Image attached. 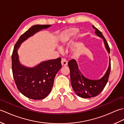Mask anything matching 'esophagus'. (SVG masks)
I'll list each match as a JSON object with an SVG mask.
<instances>
[{
    "mask_svg": "<svg viewBox=\"0 0 124 124\" xmlns=\"http://www.w3.org/2000/svg\"><path fill=\"white\" fill-rule=\"evenodd\" d=\"M68 64L67 61L65 59H62L61 60V65L62 66H66Z\"/></svg>",
    "mask_w": 124,
    "mask_h": 124,
    "instance_id": "34e87169",
    "label": "esophagus"
}]
</instances>
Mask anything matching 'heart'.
<instances>
[{
    "instance_id": "1",
    "label": "heart",
    "mask_w": 124,
    "mask_h": 124,
    "mask_svg": "<svg viewBox=\"0 0 124 124\" xmlns=\"http://www.w3.org/2000/svg\"><path fill=\"white\" fill-rule=\"evenodd\" d=\"M79 31V30L78 28L75 27L71 28L63 31L60 38V41L61 45L64 46L65 45H67L71 40L72 38L77 35ZM58 49L59 51L61 50L60 48H58Z\"/></svg>"
}]
</instances>
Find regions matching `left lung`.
Instances as JSON below:
<instances>
[{
    "mask_svg": "<svg viewBox=\"0 0 124 124\" xmlns=\"http://www.w3.org/2000/svg\"><path fill=\"white\" fill-rule=\"evenodd\" d=\"M93 28L95 30V33L96 35L103 39L105 47L108 53L110 54L109 46L102 32L94 25H93ZM68 66L70 69L72 87L77 95L82 98H91L98 95L104 89L108 81L111 69L110 57L109 66L107 71L104 75L99 79L92 80L85 77L79 69L77 63L74 59L69 61Z\"/></svg>",
    "mask_w": 124,
    "mask_h": 124,
    "instance_id": "obj_1",
    "label": "left lung"
}]
</instances>
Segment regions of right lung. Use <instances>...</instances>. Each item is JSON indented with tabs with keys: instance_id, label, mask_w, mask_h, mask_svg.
Returning <instances> with one entry per match:
<instances>
[{
	"instance_id": "1",
	"label": "right lung",
	"mask_w": 124,
	"mask_h": 124,
	"mask_svg": "<svg viewBox=\"0 0 124 124\" xmlns=\"http://www.w3.org/2000/svg\"><path fill=\"white\" fill-rule=\"evenodd\" d=\"M51 27V25H33L21 36L13 50L12 71L17 89L29 99L41 100L51 92L55 76L61 68V58L41 62L33 67L22 64L17 50L23 42L35 33Z\"/></svg>"
}]
</instances>
